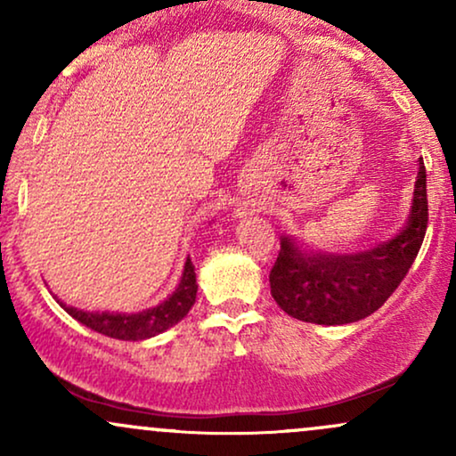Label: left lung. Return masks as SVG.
I'll list each match as a JSON object with an SVG mask.
<instances>
[{
	"label": "left lung",
	"mask_w": 456,
	"mask_h": 456,
	"mask_svg": "<svg viewBox=\"0 0 456 456\" xmlns=\"http://www.w3.org/2000/svg\"><path fill=\"white\" fill-rule=\"evenodd\" d=\"M427 169L418 160L411 210L405 227L388 242L354 255L305 250L289 235L270 272V291L287 315L319 326H343L369 317L410 272L427 233Z\"/></svg>",
	"instance_id": "8db88e82"
}]
</instances>
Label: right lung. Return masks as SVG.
Instances as JSON below:
<instances>
[{
    "label": "right lung",
    "instance_id": "add662e5",
    "mask_svg": "<svg viewBox=\"0 0 456 456\" xmlns=\"http://www.w3.org/2000/svg\"><path fill=\"white\" fill-rule=\"evenodd\" d=\"M197 297V276H195V265L191 259H186L184 272H182V279L177 289L171 294L167 300H162L160 305L145 308L139 313H90L81 311V308L68 306L61 300L60 306L64 308L70 317H75L77 322H81L83 326L96 330V332L104 334V337L119 338V341H143V338L156 337V334L165 332L171 326H175L177 322H182L192 305H195Z\"/></svg>",
    "mask_w": 456,
    "mask_h": 456
}]
</instances>
